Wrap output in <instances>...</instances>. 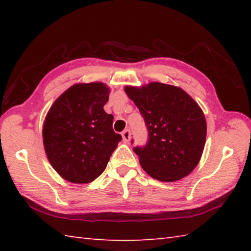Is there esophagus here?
Returning <instances> with one entry per match:
<instances>
[{
	"label": "esophagus",
	"mask_w": 251,
	"mask_h": 251,
	"mask_svg": "<svg viewBox=\"0 0 251 251\" xmlns=\"http://www.w3.org/2000/svg\"><path fill=\"white\" fill-rule=\"evenodd\" d=\"M122 137L124 142H128L130 140V131L128 129H126L122 132Z\"/></svg>",
	"instance_id": "esophagus-1"
}]
</instances>
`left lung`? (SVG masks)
I'll use <instances>...</instances> for the list:
<instances>
[{"instance_id": "1", "label": "left lung", "mask_w": 251, "mask_h": 251, "mask_svg": "<svg viewBox=\"0 0 251 251\" xmlns=\"http://www.w3.org/2000/svg\"><path fill=\"white\" fill-rule=\"evenodd\" d=\"M149 131L145 148L136 147L143 170L163 182L190 175L200 163L206 142L204 112L182 88L159 82L125 86Z\"/></svg>"}]
</instances>
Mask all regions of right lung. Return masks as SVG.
<instances>
[{
    "mask_svg": "<svg viewBox=\"0 0 251 251\" xmlns=\"http://www.w3.org/2000/svg\"><path fill=\"white\" fill-rule=\"evenodd\" d=\"M109 95L104 83H77L47 112L42 130L46 156L69 182L84 184L98 178L122 140L112 128L113 115L103 110Z\"/></svg>",
    "mask_w": 251,
    "mask_h": 251,
    "instance_id": "add662e5",
    "label": "right lung"
}]
</instances>
